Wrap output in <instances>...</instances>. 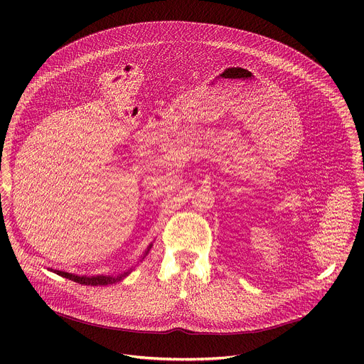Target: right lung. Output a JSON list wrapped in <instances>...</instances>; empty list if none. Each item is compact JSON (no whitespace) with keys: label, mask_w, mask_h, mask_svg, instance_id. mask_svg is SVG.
<instances>
[{"label":"right lung","mask_w":364,"mask_h":364,"mask_svg":"<svg viewBox=\"0 0 364 364\" xmlns=\"http://www.w3.org/2000/svg\"><path fill=\"white\" fill-rule=\"evenodd\" d=\"M148 249H151V246H149ZM146 253H148V250H146ZM53 272H56L58 275L65 277V278H68V279H70V281L79 282V284H82V285H90V287L115 284V282L121 281L122 277H125V275L128 274V272H127V274H121V275H118V277H100V275H99V277H77V275H72V274L62 272V271H53Z\"/></svg>","instance_id":"right-lung-1"}]
</instances>
